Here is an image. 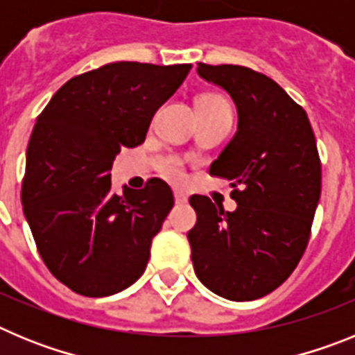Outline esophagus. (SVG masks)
I'll return each instance as SVG.
<instances>
[{"mask_svg":"<svg viewBox=\"0 0 355 355\" xmlns=\"http://www.w3.org/2000/svg\"><path fill=\"white\" fill-rule=\"evenodd\" d=\"M174 199H175V202H178V205H184V202L188 200V196L183 192V190H175Z\"/></svg>","mask_w":355,"mask_h":355,"instance_id":"esophagus-1","label":"esophagus"}]
</instances>
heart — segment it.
I'll use <instances>...</instances> for the list:
<instances>
[{"label": "heart", "instance_id": "b5f03b06", "mask_svg": "<svg viewBox=\"0 0 355 355\" xmlns=\"http://www.w3.org/2000/svg\"><path fill=\"white\" fill-rule=\"evenodd\" d=\"M197 112L206 115H216V114L231 115V106H229V103L225 101L224 97L218 96V94H205V96H200L199 99H197ZM163 172H165L167 178H171V180H175V181L183 178L180 163L175 162V159H168V162L163 165Z\"/></svg>", "mask_w": 355, "mask_h": 355}]
</instances>
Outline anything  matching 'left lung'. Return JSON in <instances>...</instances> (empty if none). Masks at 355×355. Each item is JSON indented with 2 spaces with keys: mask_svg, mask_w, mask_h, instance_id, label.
Here are the masks:
<instances>
[{
  "mask_svg": "<svg viewBox=\"0 0 355 355\" xmlns=\"http://www.w3.org/2000/svg\"><path fill=\"white\" fill-rule=\"evenodd\" d=\"M197 74L236 105V133L209 174L238 190L231 193L234 211L190 197L193 270L224 299L256 300L281 286L306 250L322 190L315 135L306 112L265 74L206 64H197Z\"/></svg>",
  "mask_w": 355,
  "mask_h": 355,
  "instance_id": "obj_1",
  "label": "left lung"
}]
</instances>
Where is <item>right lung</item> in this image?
I'll return each mask as SVG.
<instances>
[{
  "instance_id": "right-lung-1",
  "label": "right lung",
  "mask_w": 355,
  "mask_h": 355,
  "mask_svg": "<svg viewBox=\"0 0 355 355\" xmlns=\"http://www.w3.org/2000/svg\"><path fill=\"white\" fill-rule=\"evenodd\" d=\"M192 65L115 62L69 80L44 108L26 150L23 211L44 263L85 297L126 290L146 270L174 206L165 181L112 193L115 156L146 140L150 121Z\"/></svg>"
}]
</instances>
